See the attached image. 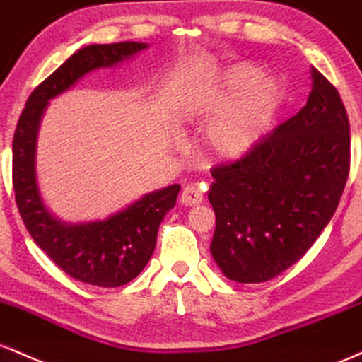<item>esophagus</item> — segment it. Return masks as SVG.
<instances>
[{
	"label": "esophagus",
	"mask_w": 362,
	"mask_h": 362,
	"mask_svg": "<svg viewBox=\"0 0 362 362\" xmlns=\"http://www.w3.org/2000/svg\"><path fill=\"white\" fill-rule=\"evenodd\" d=\"M203 202V193L197 186H186L181 193V203L186 206H194V205H200Z\"/></svg>",
	"instance_id": "obj_1"
}]
</instances>
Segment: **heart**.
Masks as SVG:
<instances>
[{
    "instance_id": "b5f03b06",
    "label": "heart",
    "mask_w": 362,
    "mask_h": 362,
    "mask_svg": "<svg viewBox=\"0 0 362 362\" xmlns=\"http://www.w3.org/2000/svg\"><path fill=\"white\" fill-rule=\"evenodd\" d=\"M257 64L239 63L229 68L221 83L212 90L194 97L188 116L193 119H212L227 109L209 132V148L218 159H238L257 144L270 127L282 105L284 92L277 80L265 78Z\"/></svg>"
}]
</instances>
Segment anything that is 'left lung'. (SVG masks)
Returning a JSON list of instances; mask_svg holds the SVG:
<instances>
[{
	"label": "left lung",
	"instance_id": "8db88e82",
	"mask_svg": "<svg viewBox=\"0 0 362 362\" xmlns=\"http://www.w3.org/2000/svg\"><path fill=\"white\" fill-rule=\"evenodd\" d=\"M298 115L241 159L212 169L210 251L227 279L258 284L304 257L334 217L351 169V128L340 93L313 68Z\"/></svg>",
	"mask_w": 362,
	"mask_h": 362
}]
</instances>
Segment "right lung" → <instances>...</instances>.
Here are the masks:
<instances>
[{"mask_svg": "<svg viewBox=\"0 0 362 362\" xmlns=\"http://www.w3.org/2000/svg\"><path fill=\"white\" fill-rule=\"evenodd\" d=\"M141 42L92 44L39 83L27 99L13 135V189L20 217L40 250L64 274L97 287H119L145 269L156 250L165 214L176 205L180 185L145 194L107 221L66 226L47 212L35 182V140L47 100L88 71L112 66L145 49Z\"/></svg>", "mask_w": 362, "mask_h": 362, "instance_id": "1", "label": "right lung"}]
</instances>
